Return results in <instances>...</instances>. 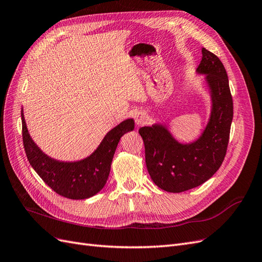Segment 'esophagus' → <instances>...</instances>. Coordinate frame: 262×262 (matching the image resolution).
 I'll list each match as a JSON object with an SVG mask.
<instances>
[{"mask_svg": "<svg viewBox=\"0 0 262 262\" xmlns=\"http://www.w3.org/2000/svg\"><path fill=\"white\" fill-rule=\"evenodd\" d=\"M134 119H136V123L138 125H143L144 123L147 122L148 116L144 112H139V113L136 114V116H134Z\"/></svg>", "mask_w": 262, "mask_h": 262, "instance_id": "34e87169", "label": "esophagus"}]
</instances>
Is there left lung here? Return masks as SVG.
Masks as SVG:
<instances>
[{
  "label": "left lung",
  "instance_id": "8db88e82",
  "mask_svg": "<svg viewBox=\"0 0 262 262\" xmlns=\"http://www.w3.org/2000/svg\"><path fill=\"white\" fill-rule=\"evenodd\" d=\"M195 72L204 75L211 113L201 136L189 143L179 142L168 126L154 123L139 130L145 146V163L154 184L167 192H184L209 180L226 154L233 120V99L223 63L202 48Z\"/></svg>",
  "mask_w": 262,
  "mask_h": 262
}]
</instances>
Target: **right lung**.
<instances>
[{
	"label": "right lung",
	"mask_w": 262,
	"mask_h": 262,
	"mask_svg": "<svg viewBox=\"0 0 262 262\" xmlns=\"http://www.w3.org/2000/svg\"><path fill=\"white\" fill-rule=\"evenodd\" d=\"M23 142L31 167L58 194L73 200H83L97 194L105 187L119 141L134 129L132 118L125 119L110 130L98 147L83 160L58 161L43 153L28 132L21 109Z\"/></svg>",
	"instance_id": "right-lung-1"
}]
</instances>
